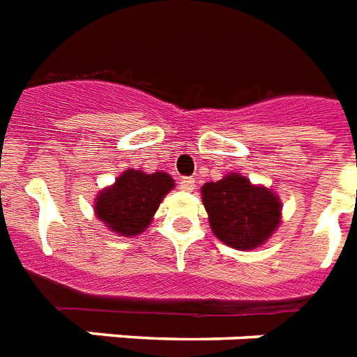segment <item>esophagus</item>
<instances>
[{
	"instance_id": "obj_1",
	"label": "esophagus",
	"mask_w": 357,
	"mask_h": 357,
	"mask_svg": "<svg viewBox=\"0 0 357 357\" xmlns=\"http://www.w3.org/2000/svg\"><path fill=\"white\" fill-rule=\"evenodd\" d=\"M178 184H181L182 190H186V192H192V190H195V181H193L192 176H182Z\"/></svg>"
}]
</instances>
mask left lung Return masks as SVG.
Listing matches in <instances>:
<instances>
[{"label":"left lung","instance_id":"left-lung-1","mask_svg":"<svg viewBox=\"0 0 357 357\" xmlns=\"http://www.w3.org/2000/svg\"><path fill=\"white\" fill-rule=\"evenodd\" d=\"M201 192L213 234L234 249H255L280 223L278 197L241 175L208 182Z\"/></svg>","mask_w":357,"mask_h":357}]
</instances>
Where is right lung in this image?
<instances>
[{
  "mask_svg": "<svg viewBox=\"0 0 357 357\" xmlns=\"http://www.w3.org/2000/svg\"><path fill=\"white\" fill-rule=\"evenodd\" d=\"M175 182L167 173L145 175L127 169L112 188L96 199V213L110 230L121 236H136L151 223L156 208Z\"/></svg>",
  "mask_w": 357,
  "mask_h": 357,
  "instance_id": "right-lung-1",
  "label": "right lung"
}]
</instances>
